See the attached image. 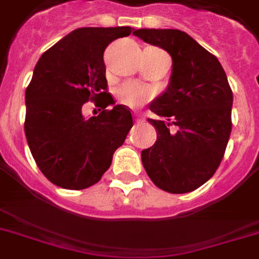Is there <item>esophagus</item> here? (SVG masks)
Returning a JSON list of instances; mask_svg holds the SVG:
<instances>
[{
  "label": "esophagus",
  "instance_id": "1",
  "mask_svg": "<svg viewBox=\"0 0 259 259\" xmlns=\"http://www.w3.org/2000/svg\"><path fill=\"white\" fill-rule=\"evenodd\" d=\"M136 122H137V123H144V122H145V118H144V117H136Z\"/></svg>",
  "mask_w": 259,
  "mask_h": 259
}]
</instances>
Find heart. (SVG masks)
<instances>
[{"label":"heart","instance_id":"1","mask_svg":"<svg viewBox=\"0 0 259 259\" xmlns=\"http://www.w3.org/2000/svg\"><path fill=\"white\" fill-rule=\"evenodd\" d=\"M118 101L130 109H138L153 98V91L138 82H126L117 91Z\"/></svg>","mask_w":259,"mask_h":259}]
</instances>
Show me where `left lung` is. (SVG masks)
Listing matches in <instances>:
<instances>
[{
    "mask_svg": "<svg viewBox=\"0 0 259 259\" xmlns=\"http://www.w3.org/2000/svg\"><path fill=\"white\" fill-rule=\"evenodd\" d=\"M145 42L165 50L173 68L166 91L149 109L165 119H148L157 141L141 152L154 185L170 193L195 191L217 172L231 134L233 91L212 54L179 29H137ZM175 124L176 132L169 126Z\"/></svg>",
    "mask_w": 259,
    "mask_h": 259,
    "instance_id": "1",
    "label": "left lung"
}]
</instances>
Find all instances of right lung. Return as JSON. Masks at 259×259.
<instances>
[{"label":"right lung","instance_id":"obj_1","mask_svg":"<svg viewBox=\"0 0 259 259\" xmlns=\"http://www.w3.org/2000/svg\"><path fill=\"white\" fill-rule=\"evenodd\" d=\"M130 26L79 28L46 51L25 91V136L42 175L66 189L97 184L111 165L114 152L133 126L130 110L114 106L107 93L103 52L110 42L132 33ZM89 100L102 113L87 120Z\"/></svg>","mask_w":259,"mask_h":259}]
</instances>
